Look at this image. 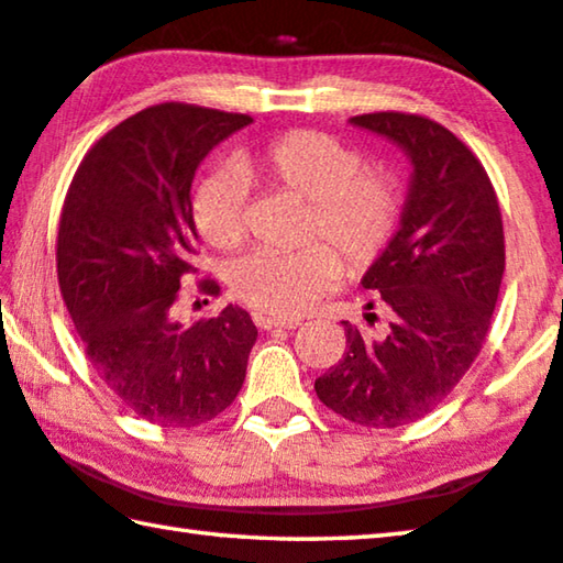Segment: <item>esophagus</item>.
<instances>
[{
	"mask_svg": "<svg viewBox=\"0 0 563 563\" xmlns=\"http://www.w3.org/2000/svg\"><path fill=\"white\" fill-rule=\"evenodd\" d=\"M255 325L263 330H295L300 328V320H280V318H265V316H255Z\"/></svg>",
	"mask_w": 563,
	"mask_h": 563,
	"instance_id": "obj_1",
	"label": "esophagus"
}]
</instances>
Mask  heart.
I'll return each mask as SVG.
<instances>
[{
	"mask_svg": "<svg viewBox=\"0 0 563 563\" xmlns=\"http://www.w3.org/2000/svg\"><path fill=\"white\" fill-rule=\"evenodd\" d=\"M245 180L308 203L305 241L322 238L350 271L379 258L395 233L399 194L387 170L362 168L357 151L320 131H288L268 144L241 151L233 170H216L196 188L198 233L216 251H233L245 238ZM340 278L328 245L300 253H251L231 271V288L263 316L298 318Z\"/></svg>",
	"mask_w": 563,
	"mask_h": 563,
	"instance_id": "1",
	"label": "heart"
}]
</instances>
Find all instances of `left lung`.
<instances>
[{
	"label": "left lung",
	"instance_id": "1",
	"mask_svg": "<svg viewBox=\"0 0 563 563\" xmlns=\"http://www.w3.org/2000/svg\"><path fill=\"white\" fill-rule=\"evenodd\" d=\"M350 123L402 148L412 174L397 233L362 275L389 308V328L369 338L342 322L347 352L316 393L340 417L383 430L432 412L479 355L501 288L504 228L487 170L452 131L397 111Z\"/></svg>",
	"mask_w": 563,
	"mask_h": 563
}]
</instances>
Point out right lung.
I'll return each instance as SVG.
<instances>
[{
  "label": "right lung",
  "instance_id": "add662e5",
  "mask_svg": "<svg viewBox=\"0 0 563 563\" xmlns=\"http://www.w3.org/2000/svg\"><path fill=\"white\" fill-rule=\"evenodd\" d=\"M247 123L190 103L144 109L91 146L66 194L56 238L66 310L97 375L151 424L208 422L243 387L258 338L251 316L228 305L184 325L174 305L198 253L196 170Z\"/></svg>",
  "mask_w": 563,
  "mask_h": 563
}]
</instances>
